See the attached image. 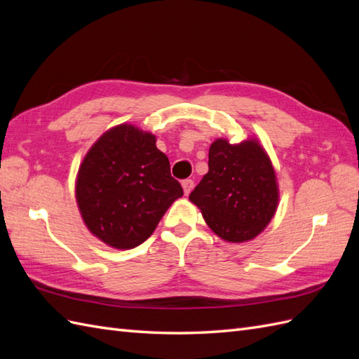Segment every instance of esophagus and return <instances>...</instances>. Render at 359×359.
I'll return each mask as SVG.
<instances>
[{"mask_svg": "<svg viewBox=\"0 0 359 359\" xmlns=\"http://www.w3.org/2000/svg\"><path fill=\"white\" fill-rule=\"evenodd\" d=\"M193 187H194L193 180H184L182 181V189H184V194H186V196L193 190Z\"/></svg>", "mask_w": 359, "mask_h": 359, "instance_id": "obj_1", "label": "esophagus"}]
</instances>
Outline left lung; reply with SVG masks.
Returning a JSON list of instances; mask_svg holds the SVG:
<instances>
[{"label":"left lung","instance_id":"1","mask_svg":"<svg viewBox=\"0 0 359 359\" xmlns=\"http://www.w3.org/2000/svg\"><path fill=\"white\" fill-rule=\"evenodd\" d=\"M208 173L190 193L212 232L229 243L253 240L274 217L278 189L273 165L257 140L210 147Z\"/></svg>","mask_w":359,"mask_h":359}]
</instances>
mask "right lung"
<instances>
[{"instance_id":"obj_1","label":"right lung","mask_w":359,"mask_h":359,"mask_svg":"<svg viewBox=\"0 0 359 359\" xmlns=\"http://www.w3.org/2000/svg\"><path fill=\"white\" fill-rule=\"evenodd\" d=\"M182 193L156 136L128 124L97 140L76 182V199L91 233L123 250L147 241Z\"/></svg>"}]
</instances>
